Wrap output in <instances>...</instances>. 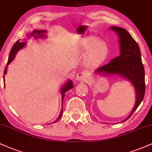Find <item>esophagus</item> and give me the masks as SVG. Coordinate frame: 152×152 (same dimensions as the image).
<instances>
[{
    "instance_id": "esophagus-1",
    "label": "esophagus",
    "mask_w": 152,
    "mask_h": 152,
    "mask_svg": "<svg viewBox=\"0 0 152 152\" xmlns=\"http://www.w3.org/2000/svg\"><path fill=\"white\" fill-rule=\"evenodd\" d=\"M76 80L78 81H86V74L85 73H78L76 76Z\"/></svg>"
}]
</instances>
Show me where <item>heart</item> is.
<instances>
[{
	"mask_svg": "<svg viewBox=\"0 0 152 152\" xmlns=\"http://www.w3.org/2000/svg\"><path fill=\"white\" fill-rule=\"evenodd\" d=\"M81 49L88 52L86 57V65L89 68H95L105 60L108 54V46L104 41H98L94 36H88L82 42Z\"/></svg>",
	"mask_w": 152,
	"mask_h": 152,
	"instance_id": "b5f03b06",
	"label": "heart"
}]
</instances>
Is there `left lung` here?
<instances>
[{
  "mask_svg": "<svg viewBox=\"0 0 152 152\" xmlns=\"http://www.w3.org/2000/svg\"><path fill=\"white\" fill-rule=\"evenodd\" d=\"M118 36L120 55L109 64L101 66L95 71L96 74L103 76L114 75L128 80L133 85L136 93V102L129 116L121 122L126 121L142 102L145 94V75L142 61L140 48L126 29L111 26Z\"/></svg>",
  "mask_w": 152,
  "mask_h": 152,
  "instance_id": "1",
  "label": "left lung"
}]
</instances>
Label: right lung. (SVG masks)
Wrapping results in <instances>:
<instances>
[{"label":"right lung","mask_w":152,"mask_h":152,"mask_svg":"<svg viewBox=\"0 0 152 152\" xmlns=\"http://www.w3.org/2000/svg\"><path fill=\"white\" fill-rule=\"evenodd\" d=\"M46 31H44V30H34L32 32L30 33V34H28V35H27V36L28 37H34L35 39H37V38H47L46 35H45L46 34ZM25 41L26 40H24V41H20V39H19L14 43L13 46L12 47L11 50H10V53H9V56H8V63H7L6 67V69H5V71H4V75L7 73V67H8V65H9L10 63H11L12 61H13V60L14 59L15 55H16V53H18V50H20L21 48H23V47H25L26 46V42ZM3 81H4V83H5V76H3ZM73 87H74V85H73V81H71V80H69V81L66 82L65 84H64V86L61 87V95H62V97H61L62 103H63V101H64V96H65L66 92L68 91L69 89H71V88H72ZM62 113H63V109L61 108V111L60 114H59V116H58V118H57V119L54 122H53V123H55V122L58 121L59 118L61 117Z\"/></svg>","instance_id":"right-lung-1"}]
</instances>
